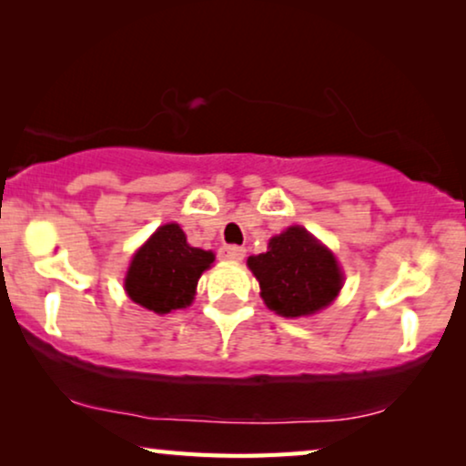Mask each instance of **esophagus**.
Listing matches in <instances>:
<instances>
[{
    "label": "esophagus",
    "instance_id": "esophagus-1",
    "mask_svg": "<svg viewBox=\"0 0 466 466\" xmlns=\"http://www.w3.org/2000/svg\"><path fill=\"white\" fill-rule=\"evenodd\" d=\"M218 257L220 260H228V263H239V260H244L246 250L239 246H222L218 250Z\"/></svg>",
    "mask_w": 466,
    "mask_h": 466
}]
</instances>
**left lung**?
<instances>
[{
	"instance_id": "1",
	"label": "left lung",
	"mask_w": 466,
	"mask_h": 466,
	"mask_svg": "<svg viewBox=\"0 0 466 466\" xmlns=\"http://www.w3.org/2000/svg\"><path fill=\"white\" fill-rule=\"evenodd\" d=\"M267 308L284 318L311 316L335 301L343 273L335 254L303 227L269 239L267 252L248 258Z\"/></svg>"
}]
</instances>
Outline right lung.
Here are the masks:
<instances>
[{
    "label": "right lung",
    "mask_w": 466,
    "mask_h": 466,
    "mask_svg": "<svg viewBox=\"0 0 466 466\" xmlns=\"http://www.w3.org/2000/svg\"><path fill=\"white\" fill-rule=\"evenodd\" d=\"M214 263V252L193 248L176 222L158 227L133 254L125 290L133 303L163 316L188 308L201 273Z\"/></svg>",
    "instance_id": "obj_1"
}]
</instances>
